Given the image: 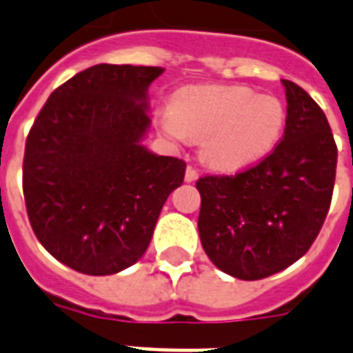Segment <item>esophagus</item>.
<instances>
[{
    "label": "esophagus",
    "mask_w": 353,
    "mask_h": 353,
    "mask_svg": "<svg viewBox=\"0 0 353 353\" xmlns=\"http://www.w3.org/2000/svg\"><path fill=\"white\" fill-rule=\"evenodd\" d=\"M199 172L196 166H187V172H185V181L187 183H194L198 179Z\"/></svg>",
    "instance_id": "34e87169"
}]
</instances>
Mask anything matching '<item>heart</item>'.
<instances>
[{"label":"heart","instance_id":"obj_1","mask_svg":"<svg viewBox=\"0 0 353 353\" xmlns=\"http://www.w3.org/2000/svg\"><path fill=\"white\" fill-rule=\"evenodd\" d=\"M284 104L245 85H190L174 95L161 130L199 141L201 159L216 170H238L263 159L282 137Z\"/></svg>","mask_w":353,"mask_h":353}]
</instances>
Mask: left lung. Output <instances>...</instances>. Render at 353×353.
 I'll use <instances>...</instances> for the list:
<instances>
[{"label":"left lung","instance_id":"obj_1","mask_svg":"<svg viewBox=\"0 0 353 353\" xmlns=\"http://www.w3.org/2000/svg\"><path fill=\"white\" fill-rule=\"evenodd\" d=\"M284 135L256 165L232 176H203L198 231L223 273L260 280L304 256L332 203L337 144L319 104L291 80Z\"/></svg>","mask_w":353,"mask_h":353}]
</instances>
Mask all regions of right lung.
Masks as SVG:
<instances>
[{
  "instance_id": "obj_1",
  "label": "right lung",
  "mask_w": 353,
  "mask_h": 353,
  "mask_svg": "<svg viewBox=\"0 0 353 353\" xmlns=\"http://www.w3.org/2000/svg\"><path fill=\"white\" fill-rule=\"evenodd\" d=\"M161 68L99 63L52 91L25 143L23 198L36 238L84 274L143 256L187 163L141 146Z\"/></svg>"
}]
</instances>
